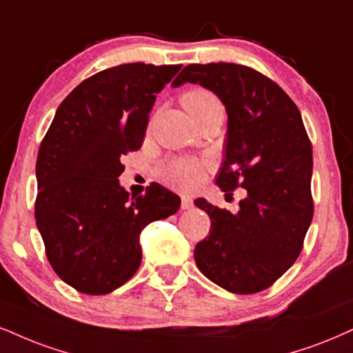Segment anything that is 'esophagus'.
<instances>
[{
    "mask_svg": "<svg viewBox=\"0 0 353 353\" xmlns=\"http://www.w3.org/2000/svg\"><path fill=\"white\" fill-rule=\"evenodd\" d=\"M191 206H193V198L183 194V196H181V210H190Z\"/></svg>",
    "mask_w": 353,
    "mask_h": 353,
    "instance_id": "1",
    "label": "esophagus"
}]
</instances>
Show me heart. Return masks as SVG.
<instances>
[{
    "instance_id": "obj_1",
    "label": "heart",
    "mask_w": 353,
    "mask_h": 353,
    "mask_svg": "<svg viewBox=\"0 0 353 353\" xmlns=\"http://www.w3.org/2000/svg\"><path fill=\"white\" fill-rule=\"evenodd\" d=\"M181 101H183V106L190 112L191 117H196L203 114V112L212 110V108L221 106L219 99L211 91L204 88L186 91ZM162 175L167 178L170 183L178 186V188H193L203 178V163L194 159H173L163 165Z\"/></svg>"
}]
</instances>
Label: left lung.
I'll use <instances>...</instances> for the list:
<instances>
[{
    "label": "left lung",
    "mask_w": 353,
    "mask_h": 353,
    "mask_svg": "<svg viewBox=\"0 0 353 353\" xmlns=\"http://www.w3.org/2000/svg\"><path fill=\"white\" fill-rule=\"evenodd\" d=\"M198 83L228 112L225 157L216 185L247 190L237 214L194 204L211 219L210 236L194 247L198 268L237 294L267 290L301 254L312 221V147L301 112L262 73L237 63H191L172 86Z\"/></svg>",
    "instance_id": "1"
}]
</instances>
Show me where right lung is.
<instances>
[{
	"label": "right lung",
	"mask_w": 353,
	"mask_h": 353,
	"mask_svg": "<svg viewBox=\"0 0 353 353\" xmlns=\"http://www.w3.org/2000/svg\"><path fill=\"white\" fill-rule=\"evenodd\" d=\"M181 65L124 63L86 78L63 99L36 163V224L54 272L85 294H108L137 272L142 229L175 214L180 196L152 183L119 185L141 149L157 93Z\"/></svg>",
	"instance_id": "1"
}]
</instances>
